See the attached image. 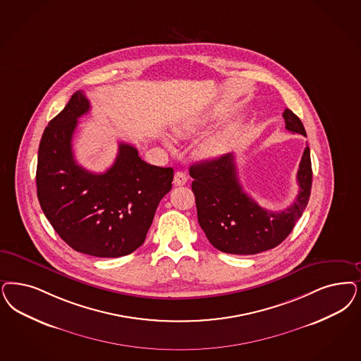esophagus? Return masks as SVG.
Listing matches in <instances>:
<instances>
[{
    "label": "esophagus",
    "mask_w": 361,
    "mask_h": 361,
    "mask_svg": "<svg viewBox=\"0 0 361 361\" xmlns=\"http://www.w3.org/2000/svg\"><path fill=\"white\" fill-rule=\"evenodd\" d=\"M188 181V176L185 172H181V171H177L174 173L173 184L176 187H181V185H185Z\"/></svg>",
    "instance_id": "1"
}]
</instances>
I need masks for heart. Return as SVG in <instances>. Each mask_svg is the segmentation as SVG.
Returning a JSON list of instances; mask_svg holds the SVG:
<instances>
[{
  "instance_id": "b5f03b06",
  "label": "heart",
  "mask_w": 361,
  "mask_h": 361,
  "mask_svg": "<svg viewBox=\"0 0 361 361\" xmlns=\"http://www.w3.org/2000/svg\"><path fill=\"white\" fill-rule=\"evenodd\" d=\"M190 133V129H185V128H180V129H176V135L178 137H188ZM229 142V136L226 135H219V136L213 137L211 138L202 148V152L205 154H217V153H221L223 150L226 148ZM168 147H171L168 142H166Z\"/></svg>"
}]
</instances>
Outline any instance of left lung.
I'll return each instance as SVG.
<instances>
[{
	"label": "left lung",
	"mask_w": 361,
	"mask_h": 361,
	"mask_svg": "<svg viewBox=\"0 0 361 361\" xmlns=\"http://www.w3.org/2000/svg\"><path fill=\"white\" fill-rule=\"evenodd\" d=\"M288 130L307 137L292 111L283 113ZM197 219L212 245L225 253L256 255L286 240L311 196V150L307 147L298 165V195L284 211H267L243 190L233 154L190 165Z\"/></svg>",
	"instance_id": "obj_1"
}]
</instances>
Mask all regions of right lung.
<instances>
[{
	"label": "right lung",
	"instance_id": "1",
	"mask_svg": "<svg viewBox=\"0 0 361 361\" xmlns=\"http://www.w3.org/2000/svg\"><path fill=\"white\" fill-rule=\"evenodd\" d=\"M89 109V99L77 90L45 128L38 148V201L71 248L121 257L145 241L159 202L172 189L173 169L141 160L136 148L124 142L106 172L84 169L75 162L72 138L77 120Z\"/></svg>",
	"mask_w": 361,
	"mask_h": 361
}]
</instances>
